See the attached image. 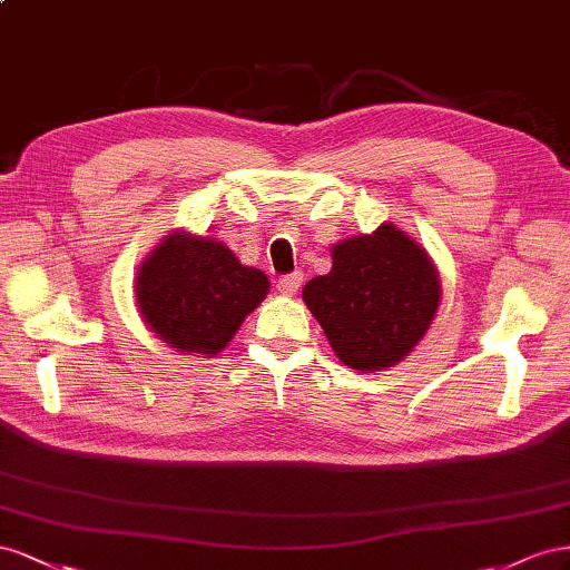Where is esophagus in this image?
<instances>
[{"label":"esophagus","instance_id":"1","mask_svg":"<svg viewBox=\"0 0 570 570\" xmlns=\"http://www.w3.org/2000/svg\"><path fill=\"white\" fill-rule=\"evenodd\" d=\"M301 282H303V274L294 272V274L282 276V279L276 282V288H279L282 296H294L296 291H298V286H301Z\"/></svg>","mask_w":570,"mask_h":570}]
</instances>
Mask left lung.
<instances>
[{"label": "left lung", "mask_w": 570, "mask_h": 570, "mask_svg": "<svg viewBox=\"0 0 570 570\" xmlns=\"http://www.w3.org/2000/svg\"><path fill=\"white\" fill-rule=\"evenodd\" d=\"M439 298L428 250L389 222L370 236L338 240L332 272L303 288L338 361L361 372L403 361L430 330Z\"/></svg>", "instance_id": "obj_1"}]
</instances>
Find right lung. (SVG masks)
Segmentation results:
<instances>
[{
  "mask_svg": "<svg viewBox=\"0 0 570 570\" xmlns=\"http://www.w3.org/2000/svg\"><path fill=\"white\" fill-rule=\"evenodd\" d=\"M269 279L217 238L169 234L140 265L136 303L145 324L181 353L217 355L265 301Z\"/></svg>",
  "mask_w": 570,
  "mask_h": 570,
  "instance_id": "right-lung-1",
  "label": "right lung"
}]
</instances>
